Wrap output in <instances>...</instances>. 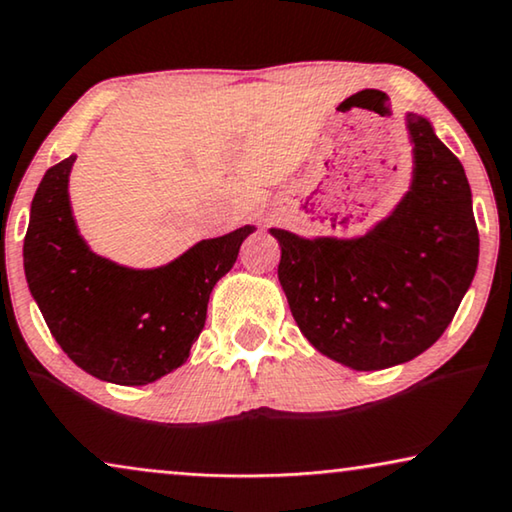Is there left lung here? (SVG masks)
I'll list each match as a JSON object with an SVG mask.
<instances>
[{
  "mask_svg": "<svg viewBox=\"0 0 512 512\" xmlns=\"http://www.w3.org/2000/svg\"><path fill=\"white\" fill-rule=\"evenodd\" d=\"M410 186L354 237L270 228L279 284L310 345L352 370H382L426 352L478 270L480 237L464 165L431 121L408 111Z\"/></svg>",
  "mask_w": 512,
  "mask_h": 512,
  "instance_id": "8db88e82",
  "label": "left lung"
}]
</instances>
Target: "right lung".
Here are the masks:
<instances>
[{
    "label": "right lung",
    "mask_w": 512,
    "mask_h": 512,
    "mask_svg": "<svg viewBox=\"0 0 512 512\" xmlns=\"http://www.w3.org/2000/svg\"><path fill=\"white\" fill-rule=\"evenodd\" d=\"M74 160L72 153L53 165L34 193L23 244L27 286L76 366L142 387L184 366L205 328L209 293L256 228L200 240L158 268H128L83 240L69 200Z\"/></svg>",
    "instance_id": "add662e5"
}]
</instances>
